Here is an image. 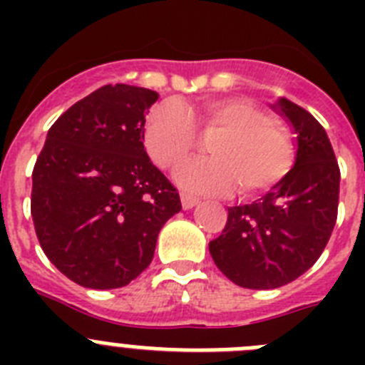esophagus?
<instances>
[{
  "mask_svg": "<svg viewBox=\"0 0 365 365\" xmlns=\"http://www.w3.org/2000/svg\"><path fill=\"white\" fill-rule=\"evenodd\" d=\"M180 202H182V208H185V210H190V208H193V206L197 205L199 199L192 197V195H186V193H182V195H180Z\"/></svg>",
  "mask_w": 365,
  "mask_h": 365,
  "instance_id": "34e87169",
  "label": "esophagus"
}]
</instances>
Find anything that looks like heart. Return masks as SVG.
Masks as SVG:
<instances>
[{"label": "heart", "instance_id": "1", "mask_svg": "<svg viewBox=\"0 0 365 365\" xmlns=\"http://www.w3.org/2000/svg\"><path fill=\"white\" fill-rule=\"evenodd\" d=\"M198 125L212 135L214 157L190 160L177 170L182 188L197 193L230 192L256 195L279 185L294 166V146L267 111L240 96L206 98L190 106L168 100L155 106L144 124V146L164 170L179 166L197 146Z\"/></svg>", "mask_w": 365, "mask_h": 365}]
</instances>
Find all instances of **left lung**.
Returning <instances> with one entry per match:
<instances>
[{
  "instance_id": "1",
  "label": "left lung",
  "mask_w": 365,
  "mask_h": 365,
  "mask_svg": "<svg viewBox=\"0 0 365 365\" xmlns=\"http://www.w3.org/2000/svg\"><path fill=\"white\" fill-rule=\"evenodd\" d=\"M272 109L296 133L294 166L261 199L228 208L225 230L208 245L217 269L245 289H278L307 272L338 214L340 168L322 124L287 98Z\"/></svg>"
}]
</instances>
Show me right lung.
Returning <instances> with one entry per match:
<instances>
[{
    "instance_id": "1",
    "label": "right lung",
    "mask_w": 365,
    "mask_h": 365,
    "mask_svg": "<svg viewBox=\"0 0 365 365\" xmlns=\"http://www.w3.org/2000/svg\"><path fill=\"white\" fill-rule=\"evenodd\" d=\"M159 95L104 86L51 125L32 170L31 214L45 256L87 289H118L153 259L164 222L182 208L144 150Z\"/></svg>"
}]
</instances>
